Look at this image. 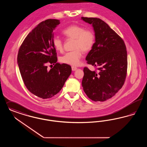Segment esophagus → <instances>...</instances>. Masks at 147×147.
Here are the masks:
<instances>
[{"label": "esophagus", "mask_w": 147, "mask_h": 147, "mask_svg": "<svg viewBox=\"0 0 147 147\" xmlns=\"http://www.w3.org/2000/svg\"><path fill=\"white\" fill-rule=\"evenodd\" d=\"M76 69H77V68H76V67H74V66H72V67H71V70H72V71H76Z\"/></svg>", "instance_id": "obj_1"}]
</instances>
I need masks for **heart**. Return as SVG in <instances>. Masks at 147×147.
<instances>
[{
	"instance_id": "obj_1",
	"label": "heart",
	"mask_w": 147,
	"mask_h": 147,
	"mask_svg": "<svg viewBox=\"0 0 147 147\" xmlns=\"http://www.w3.org/2000/svg\"><path fill=\"white\" fill-rule=\"evenodd\" d=\"M62 34L67 38L74 39L73 49L74 50L65 53L60 57L61 62L73 66L80 63L82 51L88 52L93 47L95 36L92 30H85L84 27L78 25H71L62 30ZM53 45L59 51L63 50V42L57 36L53 39Z\"/></svg>"
}]
</instances>
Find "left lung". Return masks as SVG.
I'll return each mask as SVG.
<instances>
[{
    "label": "left lung",
    "mask_w": 147,
    "mask_h": 147,
    "mask_svg": "<svg viewBox=\"0 0 147 147\" xmlns=\"http://www.w3.org/2000/svg\"><path fill=\"white\" fill-rule=\"evenodd\" d=\"M82 19L92 25L95 35V42L86 60L89 65L98 67L97 71L84 67L82 88L90 99L103 102L123 86L127 68L126 48L122 38L100 18Z\"/></svg>",
    "instance_id": "8db88e82"
}]
</instances>
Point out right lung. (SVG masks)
I'll return each instance as SVG.
<instances>
[{
  "mask_svg": "<svg viewBox=\"0 0 147 147\" xmlns=\"http://www.w3.org/2000/svg\"><path fill=\"white\" fill-rule=\"evenodd\" d=\"M59 24L56 19L41 22L26 37L18 50V65L24 84L32 94L42 99L59 93L71 73L69 65L57 63L53 31ZM48 63H55L50 71Z\"/></svg>",
  "mask_w": 147,
  "mask_h": 147,
  "instance_id": "1",
  "label": "right lung"
}]
</instances>
